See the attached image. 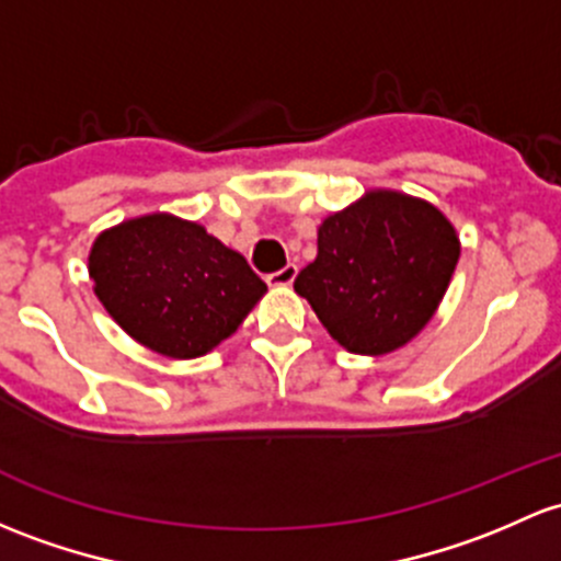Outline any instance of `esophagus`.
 I'll return each mask as SVG.
<instances>
[{"mask_svg": "<svg viewBox=\"0 0 561 561\" xmlns=\"http://www.w3.org/2000/svg\"><path fill=\"white\" fill-rule=\"evenodd\" d=\"M296 274H298V265L290 263V265H285V268H279V271H274V274L265 276V282H268L271 287H287V285H293Z\"/></svg>", "mask_w": 561, "mask_h": 561, "instance_id": "obj_1", "label": "esophagus"}]
</instances>
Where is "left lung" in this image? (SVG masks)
<instances>
[{
  "label": "left lung",
  "mask_w": 561,
  "mask_h": 561,
  "mask_svg": "<svg viewBox=\"0 0 561 561\" xmlns=\"http://www.w3.org/2000/svg\"><path fill=\"white\" fill-rule=\"evenodd\" d=\"M457 261L459 239L444 211L370 191L322 220L317 257L296 276V293L344 350L387 355L433 320Z\"/></svg>",
  "instance_id": "left-lung-1"
}]
</instances>
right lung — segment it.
Segmentation results:
<instances>
[{
  "label": "right lung",
  "mask_w": 561,
  "mask_h": 561,
  "mask_svg": "<svg viewBox=\"0 0 561 561\" xmlns=\"http://www.w3.org/2000/svg\"><path fill=\"white\" fill-rule=\"evenodd\" d=\"M88 274L117 325L174 359L215 350L265 293L244 255L174 215L134 217L99 233Z\"/></svg>",
  "instance_id": "add662e5"
}]
</instances>
